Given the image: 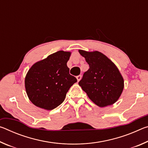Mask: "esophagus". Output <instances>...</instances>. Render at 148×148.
I'll return each mask as SVG.
<instances>
[{"mask_svg": "<svg viewBox=\"0 0 148 148\" xmlns=\"http://www.w3.org/2000/svg\"><path fill=\"white\" fill-rule=\"evenodd\" d=\"M76 78H77V82H79V80L81 79V78H82V76H81V75H79V76H76Z\"/></svg>", "mask_w": 148, "mask_h": 148, "instance_id": "1", "label": "esophagus"}]
</instances>
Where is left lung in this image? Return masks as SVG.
Listing matches in <instances>:
<instances>
[{"instance_id": "1", "label": "left lung", "mask_w": 148, "mask_h": 148, "mask_svg": "<svg viewBox=\"0 0 148 148\" xmlns=\"http://www.w3.org/2000/svg\"><path fill=\"white\" fill-rule=\"evenodd\" d=\"M89 69L83 75L79 86L99 107L114 104L121 96L124 80L113 62L101 52L79 50Z\"/></svg>"}]
</instances>
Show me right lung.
Returning a JSON list of instances; mask_svg holds the SVG:
<instances>
[{
  "instance_id": "add662e5",
  "label": "right lung",
  "mask_w": 148,
  "mask_h": 148,
  "mask_svg": "<svg viewBox=\"0 0 148 148\" xmlns=\"http://www.w3.org/2000/svg\"><path fill=\"white\" fill-rule=\"evenodd\" d=\"M71 53L59 51L36 62L25 79L29 99L40 108L51 110L59 106L77 79L69 74L67 62Z\"/></svg>"
}]
</instances>
